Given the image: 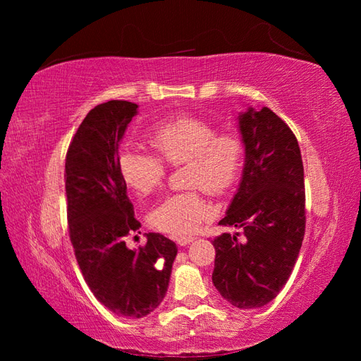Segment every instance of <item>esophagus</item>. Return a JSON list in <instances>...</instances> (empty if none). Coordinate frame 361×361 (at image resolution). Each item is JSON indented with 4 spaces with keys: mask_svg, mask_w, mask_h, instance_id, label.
<instances>
[{
    "mask_svg": "<svg viewBox=\"0 0 361 361\" xmlns=\"http://www.w3.org/2000/svg\"><path fill=\"white\" fill-rule=\"evenodd\" d=\"M192 241H194V236H178L176 238V243L179 245H188Z\"/></svg>",
    "mask_w": 361,
    "mask_h": 361,
    "instance_id": "esophagus-1",
    "label": "esophagus"
}]
</instances>
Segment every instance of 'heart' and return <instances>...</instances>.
I'll return each instance as SVG.
<instances>
[{
  "label": "heart",
  "instance_id": "obj_1",
  "mask_svg": "<svg viewBox=\"0 0 361 361\" xmlns=\"http://www.w3.org/2000/svg\"><path fill=\"white\" fill-rule=\"evenodd\" d=\"M159 155H150L133 146L118 154V170L128 187L141 195L159 188L166 178V161L171 166L187 164V185L209 194H223L236 182L243 169L244 143L235 133H216L204 118L178 116L161 122L147 135ZM211 215L200 191L169 195L150 212V224L159 232L188 235L197 231Z\"/></svg>",
  "mask_w": 361,
  "mask_h": 361
}]
</instances>
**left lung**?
<instances>
[{
	"label": "left lung",
	"mask_w": 361,
	"mask_h": 361,
	"mask_svg": "<svg viewBox=\"0 0 361 361\" xmlns=\"http://www.w3.org/2000/svg\"><path fill=\"white\" fill-rule=\"evenodd\" d=\"M245 149L243 178L221 226L243 228L221 233L215 247L212 283L238 309H257L274 300L297 262L305 231L304 169L290 128L268 106L238 116Z\"/></svg>",
	"instance_id": "1"
}]
</instances>
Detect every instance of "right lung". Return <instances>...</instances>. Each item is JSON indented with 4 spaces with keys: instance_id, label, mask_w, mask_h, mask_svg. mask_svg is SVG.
I'll list each match as a JSON object with an SVG mask.
<instances>
[{
    "instance_id": "right-lung-1",
    "label": "right lung",
    "mask_w": 361,
    "mask_h": 361,
    "mask_svg": "<svg viewBox=\"0 0 361 361\" xmlns=\"http://www.w3.org/2000/svg\"><path fill=\"white\" fill-rule=\"evenodd\" d=\"M138 105L108 101L85 116L66 155V197L76 262L97 301L125 318H143L167 293L178 247L161 233L128 248L141 227L118 170V145Z\"/></svg>"
}]
</instances>
